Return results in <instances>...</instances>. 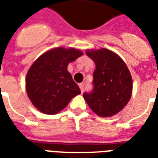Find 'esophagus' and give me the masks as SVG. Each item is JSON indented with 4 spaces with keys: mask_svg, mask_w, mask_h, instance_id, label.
I'll use <instances>...</instances> for the list:
<instances>
[{
    "mask_svg": "<svg viewBox=\"0 0 158 158\" xmlns=\"http://www.w3.org/2000/svg\"><path fill=\"white\" fill-rule=\"evenodd\" d=\"M79 87H80L81 91H82V92H83V91H84V83H81V84L79 85Z\"/></svg>",
    "mask_w": 158,
    "mask_h": 158,
    "instance_id": "34e87169",
    "label": "esophagus"
}]
</instances>
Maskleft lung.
Wrapping results in <instances>:
<instances>
[{
  "label": "left lung",
  "mask_w": 158,
  "mask_h": 158,
  "mask_svg": "<svg viewBox=\"0 0 158 158\" xmlns=\"http://www.w3.org/2000/svg\"><path fill=\"white\" fill-rule=\"evenodd\" d=\"M93 60V89L83 98L93 112L100 117H111L121 111L130 100L133 81L122 59L106 48L87 50Z\"/></svg>",
  "instance_id": "8db88e82"
}]
</instances>
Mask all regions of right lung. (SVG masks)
<instances>
[{"label": "right lung", "mask_w": 158, "mask_h": 158, "mask_svg": "<svg viewBox=\"0 0 158 158\" xmlns=\"http://www.w3.org/2000/svg\"><path fill=\"white\" fill-rule=\"evenodd\" d=\"M82 55L76 48L57 47L44 52L31 66L25 79L26 91L40 112L56 114L81 93L68 65Z\"/></svg>", "instance_id": "obj_1"}]
</instances>
